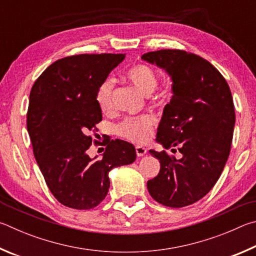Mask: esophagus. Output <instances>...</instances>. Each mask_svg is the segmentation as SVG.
<instances>
[{
  "mask_svg": "<svg viewBox=\"0 0 256 256\" xmlns=\"http://www.w3.org/2000/svg\"><path fill=\"white\" fill-rule=\"evenodd\" d=\"M147 150L145 148V147L142 146H136V154L138 158H142V156H144L146 154Z\"/></svg>",
  "mask_w": 256,
  "mask_h": 256,
  "instance_id": "34e87169",
  "label": "esophagus"
}]
</instances>
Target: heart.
Listing matches in <instances>:
<instances>
[{"instance_id":"b5f03b06","label":"heart","mask_w":256,"mask_h":256,"mask_svg":"<svg viewBox=\"0 0 256 256\" xmlns=\"http://www.w3.org/2000/svg\"><path fill=\"white\" fill-rule=\"evenodd\" d=\"M126 78L145 96L154 91L158 85L156 72L147 64H136L126 72ZM96 102L102 112L108 114L114 109V82L111 78L106 80L96 93ZM155 116L144 114L140 116H130L116 126V132L120 137L126 138L136 144H144L153 134Z\"/></svg>"}]
</instances>
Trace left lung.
<instances>
[{
  "label": "left lung",
  "mask_w": 256,
  "mask_h": 256,
  "mask_svg": "<svg viewBox=\"0 0 256 256\" xmlns=\"http://www.w3.org/2000/svg\"><path fill=\"white\" fill-rule=\"evenodd\" d=\"M168 72L173 96L164 108L156 140L182 154L150 153L160 163L147 182L152 198L171 208L196 202L216 184L230 152L235 109L230 85L216 67L196 54L162 49L142 56Z\"/></svg>",
  "instance_id": "1"
}]
</instances>
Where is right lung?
<instances>
[{
  "mask_svg": "<svg viewBox=\"0 0 256 256\" xmlns=\"http://www.w3.org/2000/svg\"><path fill=\"white\" fill-rule=\"evenodd\" d=\"M126 54H80L52 62L36 80L26 112L34 155L52 196L66 207L88 210L102 202L109 172L136 160L134 145L106 140L102 158H91V134L102 120L96 93Z\"/></svg>",
  "mask_w": 256,
  "mask_h": 256,
  "instance_id": "1",
  "label": "right lung"
}]
</instances>
